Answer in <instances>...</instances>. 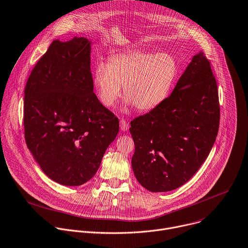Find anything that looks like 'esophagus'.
<instances>
[{"mask_svg":"<svg viewBox=\"0 0 248 248\" xmlns=\"http://www.w3.org/2000/svg\"><path fill=\"white\" fill-rule=\"evenodd\" d=\"M120 127H121V130L122 131H126L128 128H129V125L127 124V122H125L124 120H121L120 121Z\"/></svg>","mask_w":248,"mask_h":248,"instance_id":"1","label":"esophagus"}]
</instances>
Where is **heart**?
<instances>
[{"label": "heart", "mask_w": 248, "mask_h": 248, "mask_svg": "<svg viewBox=\"0 0 248 248\" xmlns=\"http://www.w3.org/2000/svg\"><path fill=\"white\" fill-rule=\"evenodd\" d=\"M177 75L178 65L172 55L136 50L112 56L108 65L97 64L93 86L106 107L116 103L123 87L127 105L150 111L169 96Z\"/></svg>", "instance_id": "1"}]
</instances>
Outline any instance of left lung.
Segmentation results:
<instances>
[{
  "label": "left lung",
  "mask_w": 248,
  "mask_h": 248,
  "mask_svg": "<svg viewBox=\"0 0 248 248\" xmlns=\"http://www.w3.org/2000/svg\"><path fill=\"white\" fill-rule=\"evenodd\" d=\"M220 121L216 79L202 51L178 79L172 93L131 121V166L150 192H169L188 182L208 156Z\"/></svg>",
  "instance_id": "obj_1"
}]
</instances>
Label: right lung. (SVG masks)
<instances>
[{"mask_svg":"<svg viewBox=\"0 0 248 248\" xmlns=\"http://www.w3.org/2000/svg\"><path fill=\"white\" fill-rule=\"evenodd\" d=\"M92 41L54 40L24 91V134L43 172L64 186L91 180L119 132V119L93 93Z\"/></svg>","mask_w":248,"mask_h":248,"instance_id":"right-lung-1","label":"right lung"}]
</instances>
